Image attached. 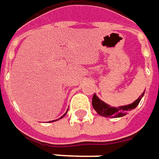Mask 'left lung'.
I'll use <instances>...</instances> for the list:
<instances>
[{
  "mask_svg": "<svg viewBox=\"0 0 159 159\" xmlns=\"http://www.w3.org/2000/svg\"><path fill=\"white\" fill-rule=\"evenodd\" d=\"M143 96V93L139 97V99H137L135 102L130 104L125 105V106L117 107V108H113V107L108 105L104 102H102V100H100L96 95H94L93 98H92V105H93L95 111L101 116H106V117H120V116H124L125 115H126L127 112L132 111L133 109L138 106V104L139 103Z\"/></svg>",
  "mask_w": 159,
  "mask_h": 159,
  "instance_id": "1",
  "label": "left lung"
}]
</instances>
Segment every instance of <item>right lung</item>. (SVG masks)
I'll return each mask as SVG.
<instances>
[{"label": "right lung", "instance_id": "add662e5", "mask_svg": "<svg viewBox=\"0 0 159 159\" xmlns=\"http://www.w3.org/2000/svg\"><path fill=\"white\" fill-rule=\"evenodd\" d=\"M66 113H67V112H66ZM66 113H65V114H64V115H63V116H61V117H60V118H62V117H63V116H65V115H66ZM51 122H52V121H51ZM53 122H54V121H53Z\"/></svg>", "mask_w": 159, "mask_h": 159}]
</instances>
